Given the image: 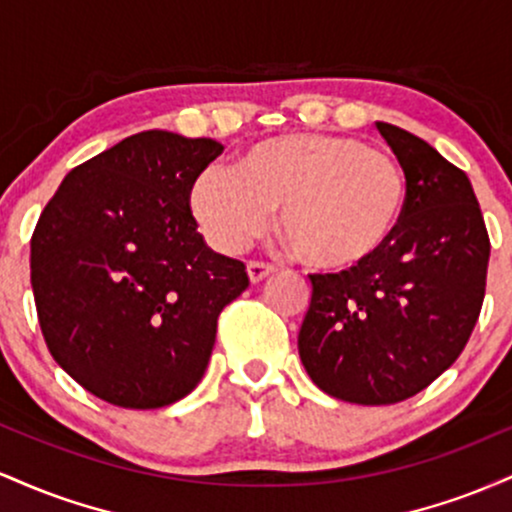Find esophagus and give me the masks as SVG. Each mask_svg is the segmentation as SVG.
Returning <instances> with one entry per match:
<instances>
[{
	"label": "esophagus",
	"mask_w": 512,
	"mask_h": 512,
	"mask_svg": "<svg viewBox=\"0 0 512 512\" xmlns=\"http://www.w3.org/2000/svg\"><path fill=\"white\" fill-rule=\"evenodd\" d=\"M272 272H274L272 264L257 262V260H250V262H248V276H250L252 284H260V281L267 279V276L272 274Z\"/></svg>",
	"instance_id": "esophagus-1"
}]
</instances>
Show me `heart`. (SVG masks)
Returning <instances> with one entry per match:
<instances>
[{
	"mask_svg": "<svg viewBox=\"0 0 512 512\" xmlns=\"http://www.w3.org/2000/svg\"><path fill=\"white\" fill-rule=\"evenodd\" d=\"M409 178L390 151L330 132L264 139L233 170L207 168L190 211L214 248L245 250L279 209V236L298 262L349 272L385 250L404 219Z\"/></svg>",
	"mask_w": 512,
	"mask_h": 512,
	"instance_id": "b5f03b06",
	"label": "heart"
}]
</instances>
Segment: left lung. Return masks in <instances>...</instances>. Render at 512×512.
I'll return each mask as SVG.
<instances>
[{
	"label": "left lung",
	"instance_id": "obj_1",
	"mask_svg": "<svg viewBox=\"0 0 512 512\" xmlns=\"http://www.w3.org/2000/svg\"><path fill=\"white\" fill-rule=\"evenodd\" d=\"M375 127L409 178L404 219L363 267L310 274L298 332L313 383L370 407L414 397L457 361L479 320L491 255L464 170L407 129Z\"/></svg>",
	"mask_w": 512,
	"mask_h": 512
}]
</instances>
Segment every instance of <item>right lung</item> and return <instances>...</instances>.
<instances>
[{"mask_svg":"<svg viewBox=\"0 0 512 512\" xmlns=\"http://www.w3.org/2000/svg\"><path fill=\"white\" fill-rule=\"evenodd\" d=\"M223 151L149 129L76 166L31 238V286L52 358L122 409L190 395L245 264L197 233L190 187Z\"/></svg>","mask_w":512,"mask_h":512,"instance_id":"right-lung-1","label":"right lung"}]
</instances>
